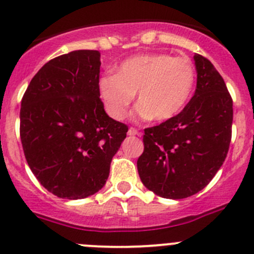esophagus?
<instances>
[{"instance_id": "34e87169", "label": "esophagus", "mask_w": 254, "mask_h": 254, "mask_svg": "<svg viewBox=\"0 0 254 254\" xmlns=\"http://www.w3.org/2000/svg\"><path fill=\"white\" fill-rule=\"evenodd\" d=\"M127 135H130V136H134V135L140 136V135H141V132H140L137 129H135V127H130V129L127 130Z\"/></svg>"}]
</instances>
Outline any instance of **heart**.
I'll list each match as a JSON object with an SVG mask.
<instances>
[{
  "mask_svg": "<svg viewBox=\"0 0 254 254\" xmlns=\"http://www.w3.org/2000/svg\"><path fill=\"white\" fill-rule=\"evenodd\" d=\"M190 60L170 54H143L127 59L117 73L98 81V93L107 113L122 120L137 92L135 117L166 122L184 109L195 87Z\"/></svg>",
  "mask_w": 254,
  "mask_h": 254,
  "instance_id": "1",
  "label": "heart"
}]
</instances>
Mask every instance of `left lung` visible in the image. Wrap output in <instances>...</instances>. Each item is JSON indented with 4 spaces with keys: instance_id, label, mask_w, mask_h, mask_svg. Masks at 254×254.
I'll list each match as a JSON object with an SVG mask.
<instances>
[{
    "instance_id": "left-lung-1",
    "label": "left lung",
    "mask_w": 254,
    "mask_h": 254,
    "mask_svg": "<svg viewBox=\"0 0 254 254\" xmlns=\"http://www.w3.org/2000/svg\"><path fill=\"white\" fill-rule=\"evenodd\" d=\"M196 88L184 109L145 129L137 171L156 195L183 199L205 188L224 163L231 142L232 98L224 78L204 56L194 55Z\"/></svg>"
}]
</instances>
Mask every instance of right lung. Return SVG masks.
Masks as SVG:
<instances>
[{
	"instance_id": "1",
	"label": "right lung",
	"mask_w": 254,
	"mask_h": 254,
	"mask_svg": "<svg viewBox=\"0 0 254 254\" xmlns=\"http://www.w3.org/2000/svg\"><path fill=\"white\" fill-rule=\"evenodd\" d=\"M101 54L75 50L45 64L20 104V141L28 166L63 199L101 190L127 127L112 119L99 98Z\"/></svg>"
}]
</instances>
